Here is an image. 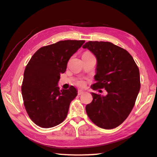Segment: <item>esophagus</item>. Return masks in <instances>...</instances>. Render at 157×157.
<instances>
[{
    "mask_svg": "<svg viewBox=\"0 0 157 157\" xmlns=\"http://www.w3.org/2000/svg\"><path fill=\"white\" fill-rule=\"evenodd\" d=\"M84 91L83 90H78V95H81L82 94H83Z\"/></svg>",
    "mask_w": 157,
    "mask_h": 157,
    "instance_id": "1",
    "label": "esophagus"
}]
</instances>
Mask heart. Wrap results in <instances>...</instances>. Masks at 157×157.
<instances>
[{
    "label": "heart",
    "instance_id": "b5f03b06",
    "mask_svg": "<svg viewBox=\"0 0 157 157\" xmlns=\"http://www.w3.org/2000/svg\"><path fill=\"white\" fill-rule=\"evenodd\" d=\"M85 54H90V53H88V52H86V53H85ZM77 84H78V86H83L84 85H85V82L83 81H79L77 82Z\"/></svg>",
    "mask_w": 157,
    "mask_h": 157
}]
</instances>
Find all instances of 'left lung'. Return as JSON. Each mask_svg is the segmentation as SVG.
Listing matches in <instances>:
<instances>
[{"instance_id": "left-lung-1", "label": "left lung", "mask_w": 157, "mask_h": 157, "mask_svg": "<svg viewBox=\"0 0 157 157\" xmlns=\"http://www.w3.org/2000/svg\"><path fill=\"white\" fill-rule=\"evenodd\" d=\"M97 58L92 89L105 88L106 96L92 92L93 100L86 107L90 120L98 127L113 129L127 119L139 92V67L125 49L110 42L89 41L83 46Z\"/></svg>"}]
</instances>
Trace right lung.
Wrapping results in <instances>:
<instances>
[{"label": "right lung", "mask_w": 157, "mask_h": 157, "mask_svg": "<svg viewBox=\"0 0 157 157\" xmlns=\"http://www.w3.org/2000/svg\"><path fill=\"white\" fill-rule=\"evenodd\" d=\"M85 40H60L35 52L25 67L21 86L24 105L31 120L41 128L61 123L67 117L77 90H60V74L66 71L70 57Z\"/></svg>", "instance_id": "obj_1"}]
</instances>
